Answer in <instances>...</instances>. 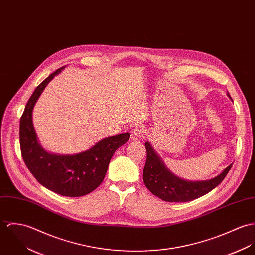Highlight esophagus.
Listing matches in <instances>:
<instances>
[{"label":"esophagus","instance_id":"obj_1","mask_svg":"<svg viewBox=\"0 0 255 255\" xmlns=\"http://www.w3.org/2000/svg\"><path fill=\"white\" fill-rule=\"evenodd\" d=\"M143 138V130L141 127H135L131 131V141H141Z\"/></svg>","mask_w":255,"mask_h":255}]
</instances>
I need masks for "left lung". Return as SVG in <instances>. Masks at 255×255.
I'll use <instances>...</instances> for the list:
<instances>
[{"label": "left lung", "instance_id": "1", "mask_svg": "<svg viewBox=\"0 0 255 255\" xmlns=\"http://www.w3.org/2000/svg\"><path fill=\"white\" fill-rule=\"evenodd\" d=\"M228 97L231 96L228 94ZM146 161L143 168V183L153 194L165 201L186 202L202 197L216 188L226 177L232 164L216 177L205 181H188L173 174L161 157L153 149L150 142H144Z\"/></svg>", "mask_w": 255, "mask_h": 255}]
</instances>
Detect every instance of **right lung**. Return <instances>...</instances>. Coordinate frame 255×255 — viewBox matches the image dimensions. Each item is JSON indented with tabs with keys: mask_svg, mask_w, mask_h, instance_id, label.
<instances>
[{
	"mask_svg": "<svg viewBox=\"0 0 255 255\" xmlns=\"http://www.w3.org/2000/svg\"><path fill=\"white\" fill-rule=\"evenodd\" d=\"M64 67L47 77L30 97L20 118V149L27 168L42 186L64 197H82L101 185L115 150L129 141L130 134L105 138L75 154L51 153L41 145L33 125V110L46 86Z\"/></svg>",
	"mask_w": 255,
	"mask_h": 255,
	"instance_id": "add662e5",
	"label": "right lung"
}]
</instances>
